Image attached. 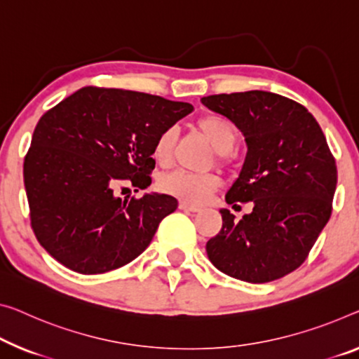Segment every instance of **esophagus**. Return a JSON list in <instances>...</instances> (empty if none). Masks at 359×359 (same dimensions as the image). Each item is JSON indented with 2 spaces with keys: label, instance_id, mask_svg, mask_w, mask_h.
<instances>
[{
  "label": "esophagus",
  "instance_id": "esophagus-1",
  "mask_svg": "<svg viewBox=\"0 0 359 359\" xmlns=\"http://www.w3.org/2000/svg\"><path fill=\"white\" fill-rule=\"evenodd\" d=\"M180 208H181V210H184V212H192V213H197V212L202 210L201 207L191 205V203H186V202H181L180 203Z\"/></svg>",
  "mask_w": 359,
  "mask_h": 359
}]
</instances>
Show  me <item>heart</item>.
<instances>
[{"label": "heart", "mask_w": 359, "mask_h": 359, "mask_svg": "<svg viewBox=\"0 0 359 359\" xmlns=\"http://www.w3.org/2000/svg\"><path fill=\"white\" fill-rule=\"evenodd\" d=\"M197 128L207 137L222 161L226 158L231 149L234 147L239 130L228 117L219 114H208L197 120ZM178 140V131L175 126L162 130L156 137L152 146V156L161 165L170 163ZM222 184V180L213 173H191L184 170H176L173 173L165 175L161 180L163 192L178 197L180 201L187 203H202L208 196L215 192Z\"/></svg>", "instance_id": "b5f03b06"}]
</instances>
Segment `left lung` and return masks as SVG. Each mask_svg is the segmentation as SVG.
Wrapping results in <instances>:
<instances>
[{"label": "left lung", "mask_w": 359, "mask_h": 359, "mask_svg": "<svg viewBox=\"0 0 359 359\" xmlns=\"http://www.w3.org/2000/svg\"><path fill=\"white\" fill-rule=\"evenodd\" d=\"M242 131L247 156L226 202H252L236 222L222 208L223 228L207 242L215 268L252 284L300 266L332 213L337 167L316 118L276 93L245 91L201 99Z\"/></svg>", "instance_id": "obj_1"}]
</instances>
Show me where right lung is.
<instances>
[{
  "mask_svg": "<svg viewBox=\"0 0 359 359\" xmlns=\"http://www.w3.org/2000/svg\"><path fill=\"white\" fill-rule=\"evenodd\" d=\"M192 110L187 102L97 86L49 109L24 162L32 229L43 249L80 274L112 271L141 255L178 201L156 192L122 201L117 191L152 183L154 141Z\"/></svg>",
  "mask_w": 359,
  "mask_h": 359,
  "instance_id": "add662e5",
  "label": "right lung"
}]
</instances>
